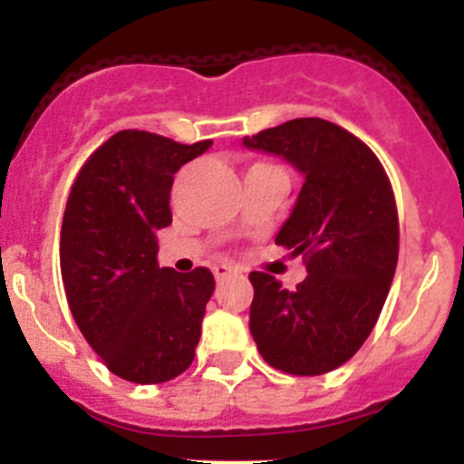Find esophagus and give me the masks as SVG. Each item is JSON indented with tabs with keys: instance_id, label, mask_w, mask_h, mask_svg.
<instances>
[{
	"instance_id": "obj_1",
	"label": "esophagus",
	"mask_w": 464,
	"mask_h": 464,
	"mask_svg": "<svg viewBox=\"0 0 464 464\" xmlns=\"http://www.w3.org/2000/svg\"><path fill=\"white\" fill-rule=\"evenodd\" d=\"M232 274H237V269L229 267V265H216V267H213V276H216V281H225V278H229Z\"/></svg>"
}]
</instances>
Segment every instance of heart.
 <instances>
[{
    "label": "heart",
    "mask_w": 464,
    "mask_h": 464,
    "mask_svg": "<svg viewBox=\"0 0 464 464\" xmlns=\"http://www.w3.org/2000/svg\"><path fill=\"white\" fill-rule=\"evenodd\" d=\"M256 167H267V165H256Z\"/></svg>",
    "instance_id": "heart-1"
}]
</instances>
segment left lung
Wrapping results in <instances>:
<instances>
[{
  "label": "left lung",
  "instance_id": "8db88e82",
  "mask_svg": "<svg viewBox=\"0 0 464 464\" xmlns=\"http://www.w3.org/2000/svg\"><path fill=\"white\" fill-rule=\"evenodd\" d=\"M302 171L276 244L302 256L309 276L285 290L251 272V334L265 362L318 376L358 353L379 321L400 253L395 195L374 150L323 118H295L244 139Z\"/></svg>",
  "mask_w": 464,
  "mask_h": 464
}]
</instances>
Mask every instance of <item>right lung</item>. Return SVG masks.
<instances>
[{"mask_svg":"<svg viewBox=\"0 0 464 464\" xmlns=\"http://www.w3.org/2000/svg\"><path fill=\"white\" fill-rule=\"evenodd\" d=\"M208 146L122 130L69 192L60 232L69 309L109 372L132 383H165L195 360L216 281L207 267H160L158 229L171 225L174 174Z\"/></svg>","mask_w":464,"mask_h":464,"instance_id":"1","label":"right lung"}]
</instances>
